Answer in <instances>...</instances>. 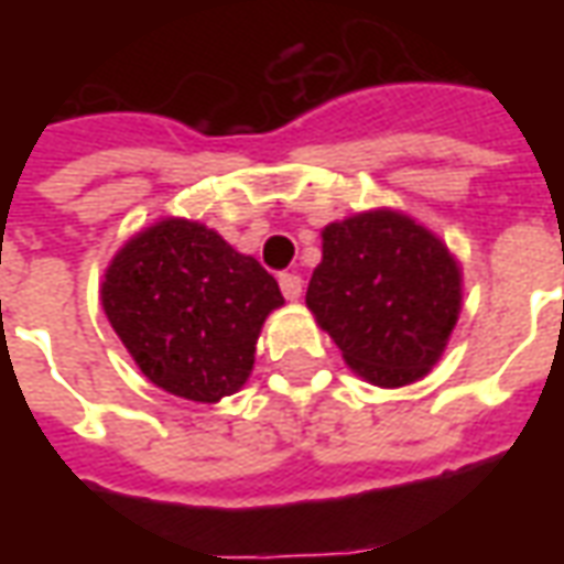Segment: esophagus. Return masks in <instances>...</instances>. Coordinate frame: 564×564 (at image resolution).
Wrapping results in <instances>:
<instances>
[{"label":"esophagus","mask_w":564,"mask_h":564,"mask_svg":"<svg viewBox=\"0 0 564 564\" xmlns=\"http://www.w3.org/2000/svg\"><path fill=\"white\" fill-rule=\"evenodd\" d=\"M278 283H281V293L286 295L290 302H295V299L302 295V278L293 274V271H283L281 278H278Z\"/></svg>","instance_id":"obj_1"}]
</instances>
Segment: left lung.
<instances>
[{"instance_id": "1", "label": "left lung", "mask_w": 564, "mask_h": 564, "mask_svg": "<svg viewBox=\"0 0 564 564\" xmlns=\"http://www.w3.org/2000/svg\"><path fill=\"white\" fill-rule=\"evenodd\" d=\"M305 302L344 362L392 390L425 378L444 354L462 311V271L408 214L366 210L323 229Z\"/></svg>"}]
</instances>
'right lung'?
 <instances>
[{"label":"right lung","instance_id":"add662e5","mask_svg":"<svg viewBox=\"0 0 564 564\" xmlns=\"http://www.w3.org/2000/svg\"><path fill=\"white\" fill-rule=\"evenodd\" d=\"M278 281L202 223L165 217L117 250L102 307L141 375L177 399L214 404L245 387Z\"/></svg>","mask_w":564,"mask_h":564}]
</instances>
